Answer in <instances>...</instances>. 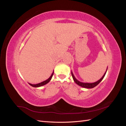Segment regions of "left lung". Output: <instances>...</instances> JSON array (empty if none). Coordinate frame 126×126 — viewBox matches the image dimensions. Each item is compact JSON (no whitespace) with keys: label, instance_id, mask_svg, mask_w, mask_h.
I'll return each mask as SVG.
<instances>
[{"label":"left lung","instance_id":"8db88e82","mask_svg":"<svg viewBox=\"0 0 126 126\" xmlns=\"http://www.w3.org/2000/svg\"><path fill=\"white\" fill-rule=\"evenodd\" d=\"M107 70H107H106V71L105 72V73L104 74V76H103L102 77H101V78H100L97 81L95 82H93V83H85V82H80V81H78V80L75 77V76H74L73 73H72V71H71V75H72V78H73V79H74V81L76 83H77L78 85L81 86L82 87H83V88H94V87H96V86H97L99 84V83L101 81V80L103 79V78H104V77H105V75L106 74Z\"/></svg>","mask_w":126,"mask_h":126}]
</instances>
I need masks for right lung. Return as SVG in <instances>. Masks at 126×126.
Instances as JSON below:
<instances>
[{"instance_id":"right-lung-1","label":"right lung","mask_w":126,"mask_h":126,"mask_svg":"<svg viewBox=\"0 0 126 126\" xmlns=\"http://www.w3.org/2000/svg\"><path fill=\"white\" fill-rule=\"evenodd\" d=\"M53 74H54V71H53L52 74L50 76V77H49L48 79H47L46 80H45V81L41 82L40 83H37V84H32V83H28L30 86H32V87H41V86H44L46 84H47V83H48L49 81H50V80L51 79V78H52V76H53Z\"/></svg>"}]
</instances>
